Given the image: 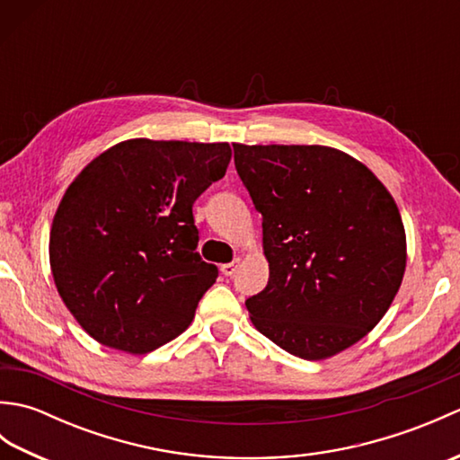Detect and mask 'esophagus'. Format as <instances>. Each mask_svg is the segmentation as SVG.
Listing matches in <instances>:
<instances>
[{
    "instance_id": "34e87169",
    "label": "esophagus",
    "mask_w": 460,
    "mask_h": 460,
    "mask_svg": "<svg viewBox=\"0 0 460 460\" xmlns=\"http://www.w3.org/2000/svg\"><path fill=\"white\" fill-rule=\"evenodd\" d=\"M239 267V261H233V262H225V265H221V272L225 277H231L235 275V270Z\"/></svg>"
}]
</instances>
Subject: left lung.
Listing matches in <instances>:
<instances>
[{"instance_id": "left-lung-1", "label": "left lung", "mask_w": 460, "mask_h": 460, "mask_svg": "<svg viewBox=\"0 0 460 460\" xmlns=\"http://www.w3.org/2000/svg\"><path fill=\"white\" fill-rule=\"evenodd\" d=\"M262 215L265 290L247 298L255 328L288 354L326 359L354 346L402 287L407 243L392 193L328 146L233 144Z\"/></svg>"}]
</instances>
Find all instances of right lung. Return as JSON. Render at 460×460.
Masks as SVG:
<instances>
[{"mask_svg":"<svg viewBox=\"0 0 460 460\" xmlns=\"http://www.w3.org/2000/svg\"><path fill=\"white\" fill-rule=\"evenodd\" d=\"M229 160L227 142L134 138L76 175L53 217L49 261L86 334L148 354L191 324L217 279V267L195 251L191 208Z\"/></svg>","mask_w":460,"mask_h":460,"instance_id":"add662e5","label":"right lung"}]
</instances>
